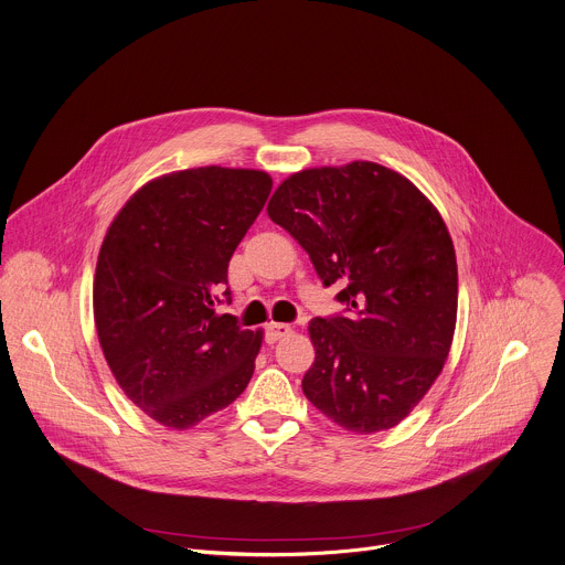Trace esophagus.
<instances>
[{
	"label": "esophagus",
	"instance_id": "esophagus-1",
	"mask_svg": "<svg viewBox=\"0 0 565 565\" xmlns=\"http://www.w3.org/2000/svg\"><path fill=\"white\" fill-rule=\"evenodd\" d=\"M287 333H291V324H285V322H269V324L265 327V341L271 345V343L280 341V338L287 335Z\"/></svg>",
	"mask_w": 565,
	"mask_h": 565
}]
</instances>
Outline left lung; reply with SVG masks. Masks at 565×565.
<instances>
[{"label":"left lung","mask_w":565,"mask_h":565,"mask_svg":"<svg viewBox=\"0 0 565 565\" xmlns=\"http://www.w3.org/2000/svg\"><path fill=\"white\" fill-rule=\"evenodd\" d=\"M267 213L350 311L309 322L305 396L348 431L398 425L438 379L457 327V254L440 213L365 160L289 175Z\"/></svg>","instance_id":"8db88e82"}]
</instances>
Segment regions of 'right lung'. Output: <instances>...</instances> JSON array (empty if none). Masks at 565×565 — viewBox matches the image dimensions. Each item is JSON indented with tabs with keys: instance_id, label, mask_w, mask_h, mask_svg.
<instances>
[{
	"instance_id": "1",
	"label": "right lung",
	"mask_w": 565,
	"mask_h": 565,
	"mask_svg": "<svg viewBox=\"0 0 565 565\" xmlns=\"http://www.w3.org/2000/svg\"><path fill=\"white\" fill-rule=\"evenodd\" d=\"M271 178L198 167L147 182L104 236L93 316L122 392L169 429H189L249 385L263 329L217 313L230 260L263 211Z\"/></svg>"
}]
</instances>
